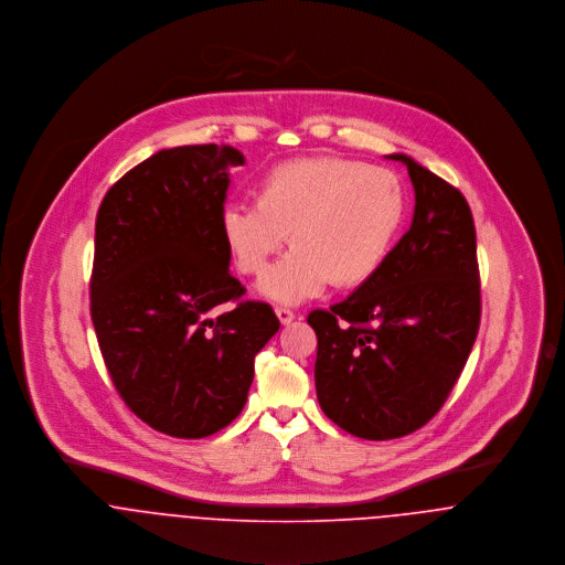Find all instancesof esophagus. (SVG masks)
<instances>
[{"mask_svg": "<svg viewBox=\"0 0 565 565\" xmlns=\"http://www.w3.org/2000/svg\"><path fill=\"white\" fill-rule=\"evenodd\" d=\"M275 313H277V318H279L281 324H290V322L295 320V312H292L290 308H284V306L275 308Z\"/></svg>", "mask_w": 565, "mask_h": 565, "instance_id": "1", "label": "esophagus"}]
</instances>
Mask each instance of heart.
<instances>
[{
    "mask_svg": "<svg viewBox=\"0 0 565 565\" xmlns=\"http://www.w3.org/2000/svg\"><path fill=\"white\" fill-rule=\"evenodd\" d=\"M401 180L344 158H301L275 167L255 190V205L230 203L223 236L236 266L259 275L286 243L295 247L257 284L273 301L299 303L329 281L353 288L369 281L405 221Z\"/></svg>",
    "mask_w": 565,
    "mask_h": 565,
    "instance_id": "b5f03b06",
    "label": "heart"
}]
</instances>
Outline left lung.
<instances>
[{"instance_id": "left-lung-1", "label": "left lung", "mask_w": 565, "mask_h": 565, "mask_svg": "<svg viewBox=\"0 0 565 565\" xmlns=\"http://www.w3.org/2000/svg\"><path fill=\"white\" fill-rule=\"evenodd\" d=\"M416 192L409 230L344 301L308 316L316 396L355 438L427 425L461 375L481 320L477 234L463 194L405 153Z\"/></svg>"}]
</instances>
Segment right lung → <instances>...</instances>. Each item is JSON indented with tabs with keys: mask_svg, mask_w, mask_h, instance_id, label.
<instances>
[{
	"mask_svg": "<svg viewBox=\"0 0 565 565\" xmlns=\"http://www.w3.org/2000/svg\"><path fill=\"white\" fill-rule=\"evenodd\" d=\"M241 164L227 145L162 149L97 212L90 316L106 369L127 407L173 438L212 436L243 412L255 355L279 331L230 273L221 218ZM230 300L239 306L214 319Z\"/></svg>",
	"mask_w": 565,
	"mask_h": 565,
	"instance_id": "obj_1",
	"label": "right lung"
}]
</instances>
